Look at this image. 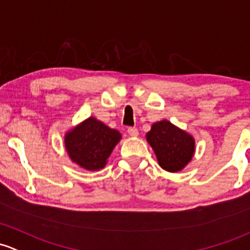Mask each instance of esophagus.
<instances>
[{
  "instance_id": "34e87169",
  "label": "esophagus",
  "mask_w": 250,
  "mask_h": 250,
  "mask_svg": "<svg viewBox=\"0 0 250 250\" xmlns=\"http://www.w3.org/2000/svg\"><path fill=\"white\" fill-rule=\"evenodd\" d=\"M127 132H128V134H129V136H133V138H135V136L139 135L138 128H135V127H129L128 128Z\"/></svg>"
}]
</instances>
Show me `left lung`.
<instances>
[{"label": "left lung", "instance_id": "obj_1", "mask_svg": "<svg viewBox=\"0 0 250 250\" xmlns=\"http://www.w3.org/2000/svg\"><path fill=\"white\" fill-rule=\"evenodd\" d=\"M146 140L153 148L160 167L169 172L181 171L195 152L193 136L167 120L153 123Z\"/></svg>", "mask_w": 250, "mask_h": 250}]
</instances>
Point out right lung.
Masks as SVG:
<instances>
[{
  "mask_svg": "<svg viewBox=\"0 0 250 250\" xmlns=\"http://www.w3.org/2000/svg\"><path fill=\"white\" fill-rule=\"evenodd\" d=\"M121 133L94 117H88L64 135V145L72 162L91 171L106 165L112 149L120 143Z\"/></svg>",
  "mask_w": 250,
  "mask_h": 250,
  "instance_id": "right-lung-1",
  "label": "right lung"
}]
</instances>
